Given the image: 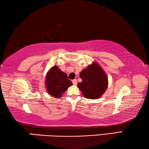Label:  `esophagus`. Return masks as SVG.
<instances>
[{"label": "esophagus", "mask_w": 149, "mask_h": 149, "mask_svg": "<svg viewBox=\"0 0 149 149\" xmlns=\"http://www.w3.org/2000/svg\"><path fill=\"white\" fill-rule=\"evenodd\" d=\"M72 83H73V84H74V85H77V79H73V80H72Z\"/></svg>", "instance_id": "esophagus-1"}]
</instances>
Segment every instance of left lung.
<instances>
[{
  "instance_id": "obj_1",
  "label": "left lung",
  "mask_w": 149,
  "mask_h": 149,
  "mask_svg": "<svg viewBox=\"0 0 149 149\" xmlns=\"http://www.w3.org/2000/svg\"><path fill=\"white\" fill-rule=\"evenodd\" d=\"M79 76L82 81L77 84V87L87 99L100 98L107 88V76L97 63L89 65L80 72Z\"/></svg>"
}]
</instances>
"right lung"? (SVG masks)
Wrapping results in <instances>:
<instances>
[{
	"instance_id": "obj_1",
	"label": "right lung",
	"mask_w": 149,
	"mask_h": 149,
	"mask_svg": "<svg viewBox=\"0 0 149 149\" xmlns=\"http://www.w3.org/2000/svg\"><path fill=\"white\" fill-rule=\"evenodd\" d=\"M72 83L65 73L62 72L58 66L50 68L46 77V87L49 95L60 98Z\"/></svg>"
}]
</instances>
